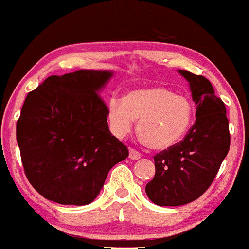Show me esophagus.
I'll use <instances>...</instances> for the list:
<instances>
[{
    "label": "esophagus",
    "instance_id": "obj_1",
    "mask_svg": "<svg viewBox=\"0 0 249 249\" xmlns=\"http://www.w3.org/2000/svg\"><path fill=\"white\" fill-rule=\"evenodd\" d=\"M142 154L138 152L137 150H134V148H130V159H132V160H137V159L141 158Z\"/></svg>",
    "mask_w": 249,
    "mask_h": 249
}]
</instances>
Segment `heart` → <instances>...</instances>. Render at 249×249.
Masks as SVG:
<instances>
[{
  "label": "heart",
  "mask_w": 249,
  "mask_h": 249,
  "mask_svg": "<svg viewBox=\"0 0 249 249\" xmlns=\"http://www.w3.org/2000/svg\"><path fill=\"white\" fill-rule=\"evenodd\" d=\"M108 121L117 136H127L134 119L138 133L148 146L167 148L178 142L192 125L193 107L186 97L160 87L134 89L124 99L108 101Z\"/></svg>",
  "instance_id": "obj_1"
}]
</instances>
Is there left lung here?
Here are the masks:
<instances>
[{
    "label": "left lung",
    "instance_id": "obj_1",
    "mask_svg": "<svg viewBox=\"0 0 249 249\" xmlns=\"http://www.w3.org/2000/svg\"><path fill=\"white\" fill-rule=\"evenodd\" d=\"M190 82L196 122L180 142L153 157L156 174L145 191L159 206H180L201 196L215 178L231 144L224 102L204 76L179 70Z\"/></svg>",
    "mask_w": 249,
    "mask_h": 249
}]
</instances>
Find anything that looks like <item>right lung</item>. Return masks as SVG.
Instances as JSON below:
<instances>
[{"instance_id": "add662e5", "label": "right lung", "mask_w": 249, "mask_h": 249, "mask_svg": "<svg viewBox=\"0 0 249 249\" xmlns=\"http://www.w3.org/2000/svg\"><path fill=\"white\" fill-rule=\"evenodd\" d=\"M111 71L77 70L50 76L28 93L16 124L24 173L45 199L88 205L108 171L128 157L108 130L107 105L99 95Z\"/></svg>"}]
</instances>
